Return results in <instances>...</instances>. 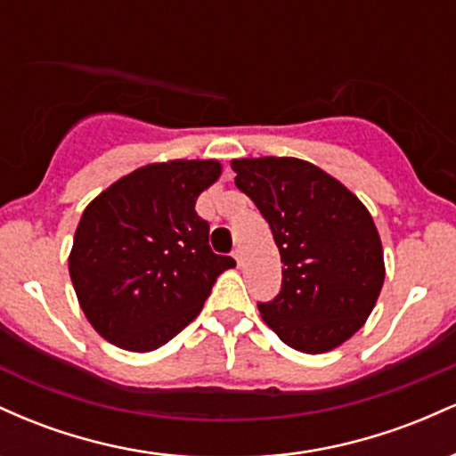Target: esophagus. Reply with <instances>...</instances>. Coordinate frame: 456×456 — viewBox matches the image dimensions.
<instances>
[{
    "mask_svg": "<svg viewBox=\"0 0 456 456\" xmlns=\"http://www.w3.org/2000/svg\"><path fill=\"white\" fill-rule=\"evenodd\" d=\"M233 259H235V261H238V265H240V264H242V253H240V250H238V248H235V250H233Z\"/></svg>",
    "mask_w": 456,
    "mask_h": 456,
    "instance_id": "obj_1",
    "label": "esophagus"
}]
</instances>
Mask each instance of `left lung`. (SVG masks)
<instances>
[{
  "instance_id": "left-lung-1",
  "label": "left lung",
  "mask_w": 456,
  "mask_h": 456,
  "mask_svg": "<svg viewBox=\"0 0 456 456\" xmlns=\"http://www.w3.org/2000/svg\"><path fill=\"white\" fill-rule=\"evenodd\" d=\"M279 246V296L264 322L289 347L323 354L364 326L384 285V250L364 203L311 162L291 156L232 160Z\"/></svg>"
}]
</instances>
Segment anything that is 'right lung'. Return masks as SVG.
Segmentation results:
<instances>
[{"label": "right lung", "instance_id": "right-lung-1", "mask_svg": "<svg viewBox=\"0 0 456 456\" xmlns=\"http://www.w3.org/2000/svg\"><path fill=\"white\" fill-rule=\"evenodd\" d=\"M218 160L139 167L83 212L68 270L94 330L128 352L169 343L201 313L235 261L212 253L197 197L221 177Z\"/></svg>", "mask_w": 456, "mask_h": 456}]
</instances>
